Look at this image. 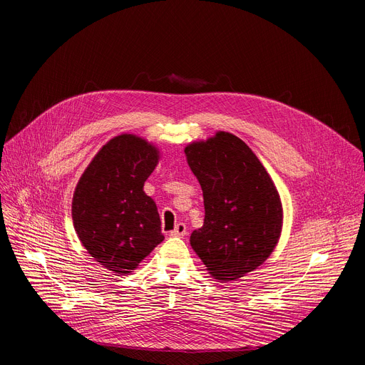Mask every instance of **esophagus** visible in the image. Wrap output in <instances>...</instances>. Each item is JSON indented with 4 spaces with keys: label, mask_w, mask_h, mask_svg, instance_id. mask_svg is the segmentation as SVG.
<instances>
[{
    "label": "esophagus",
    "mask_w": 365,
    "mask_h": 365,
    "mask_svg": "<svg viewBox=\"0 0 365 365\" xmlns=\"http://www.w3.org/2000/svg\"><path fill=\"white\" fill-rule=\"evenodd\" d=\"M186 234H187V227H186L185 223H178L175 226V229H173V231L170 232L171 237H185Z\"/></svg>",
    "instance_id": "1"
}]
</instances>
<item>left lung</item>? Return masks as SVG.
<instances>
[{
	"mask_svg": "<svg viewBox=\"0 0 365 365\" xmlns=\"http://www.w3.org/2000/svg\"><path fill=\"white\" fill-rule=\"evenodd\" d=\"M185 153L205 208L190 245L216 279H238L269 257L278 242V190L253 150L231 133L190 143Z\"/></svg>",
	"mask_w": 365,
	"mask_h": 365,
	"instance_id": "left-lung-1",
	"label": "left lung"
}]
</instances>
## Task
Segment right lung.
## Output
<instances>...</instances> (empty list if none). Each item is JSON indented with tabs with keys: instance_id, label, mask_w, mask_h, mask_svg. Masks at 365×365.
I'll return each instance as SVG.
<instances>
[{
	"instance_id": "obj_1",
	"label": "right lung",
	"mask_w": 365,
	"mask_h": 365,
	"mask_svg": "<svg viewBox=\"0 0 365 365\" xmlns=\"http://www.w3.org/2000/svg\"><path fill=\"white\" fill-rule=\"evenodd\" d=\"M158 163L146 140L121 134L86 168L72 200V219L87 252L115 274H130L163 240L155 202L143 185Z\"/></svg>"
}]
</instances>
